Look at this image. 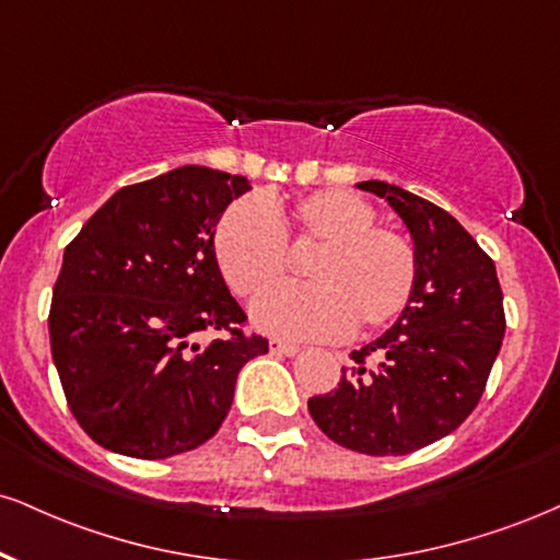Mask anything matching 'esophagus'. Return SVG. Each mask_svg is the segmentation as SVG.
I'll return each mask as SVG.
<instances>
[{"instance_id":"1","label":"esophagus","mask_w":560,"mask_h":560,"mask_svg":"<svg viewBox=\"0 0 560 560\" xmlns=\"http://www.w3.org/2000/svg\"><path fill=\"white\" fill-rule=\"evenodd\" d=\"M268 349H271V354H281V357H294L300 352L298 345H289V341H279V339H271Z\"/></svg>"}]
</instances>
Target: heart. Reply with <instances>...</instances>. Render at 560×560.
<instances>
[{"label": "heart", "instance_id": "b5f03b06", "mask_svg": "<svg viewBox=\"0 0 560 560\" xmlns=\"http://www.w3.org/2000/svg\"><path fill=\"white\" fill-rule=\"evenodd\" d=\"M315 246L305 288H282L255 302L253 320L284 339H334L388 326L409 305L417 253L409 237L375 224L360 195L318 190L294 203L237 200L215 224V262L240 298H258L283 278L285 242Z\"/></svg>", "mask_w": 560, "mask_h": 560}]
</instances>
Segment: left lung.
Returning <instances> with one entry per match:
<instances>
[{
  "label": "left lung",
  "mask_w": 560,
  "mask_h": 560,
  "mask_svg": "<svg viewBox=\"0 0 560 560\" xmlns=\"http://www.w3.org/2000/svg\"><path fill=\"white\" fill-rule=\"evenodd\" d=\"M394 208L417 253L409 305L352 352L339 388L307 401L315 425L368 456H404L472 415L506 334L495 262L448 211L388 182H357ZM373 359V363H368Z\"/></svg>",
  "instance_id": "left-lung-1"
}]
</instances>
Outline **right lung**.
I'll list each match as a JSON object with an SVG mask.
<instances>
[{"instance_id": "obj_1", "label": "right lung", "mask_w": 560, "mask_h": 560, "mask_svg": "<svg viewBox=\"0 0 560 560\" xmlns=\"http://www.w3.org/2000/svg\"><path fill=\"white\" fill-rule=\"evenodd\" d=\"M240 174L179 166L122 187L70 245L49 310L67 404L98 446L166 459L213 438L262 336H245L213 250ZM200 330L229 337L198 346Z\"/></svg>"}]
</instances>
